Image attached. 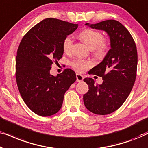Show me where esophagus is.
Listing matches in <instances>:
<instances>
[{
  "label": "esophagus",
  "mask_w": 148,
  "mask_h": 148,
  "mask_svg": "<svg viewBox=\"0 0 148 148\" xmlns=\"http://www.w3.org/2000/svg\"><path fill=\"white\" fill-rule=\"evenodd\" d=\"M76 78H77V82H82V81L84 80V77L82 75L77 73L76 75Z\"/></svg>",
  "instance_id": "34e87169"
}]
</instances>
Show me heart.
Here are the masks:
<instances>
[{"mask_svg":"<svg viewBox=\"0 0 148 148\" xmlns=\"http://www.w3.org/2000/svg\"><path fill=\"white\" fill-rule=\"evenodd\" d=\"M79 38L91 49H93L99 56L104 55L108 48L106 40L103 38L102 34L96 30L86 29L82 31L79 35ZM73 40L71 36L64 38L62 47L64 52H70L72 50ZM71 65L77 71L84 72L91 65V62L80 58H77L71 62Z\"/></svg>","mask_w":148,"mask_h":148,"instance_id":"heart-1","label":"heart"}]
</instances>
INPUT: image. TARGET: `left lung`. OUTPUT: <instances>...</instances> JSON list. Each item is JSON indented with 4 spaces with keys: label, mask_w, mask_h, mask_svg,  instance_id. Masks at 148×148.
Listing matches in <instances>:
<instances>
[{
    "label": "left lung",
    "mask_w": 148,
    "mask_h": 148,
    "mask_svg": "<svg viewBox=\"0 0 148 148\" xmlns=\"http://www.w3.org/2000/svg\"><path fill=\"white\" fill-rule=\"evenodd\" d=\"M86 25L106 32L110 49L102 61L89 71L102 77V84H95L92 78L84 79L89 86L88 93L84 95V102L94 114H108L122 106L132 90L137 66L136 45L128 30L116 20L87 23Z\"/></svg>",
    "instance_id": "1"
}]
</instances>
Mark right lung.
Listing matches in <instances>:
<instances>
[{"label": "right lung", "instance_id": "obj_1", "mask_svg": "<svg viewBox=\"0 0 148 148\" xmlns=\"http://www.w3.org/2000/svg\"><path fill=\"white\" fill-rule=\"evenodd\" d=\"M78 24L53 18L42 20L27 32L16 56V81L24 102L42 116L56 114L61 108L64 95L76 81L73 71L66 69L56 76L50 73L54 61L62 58L64 38Z\"/></svg>", "mask_w": 148, "mask_h": 148}]
</instances>
